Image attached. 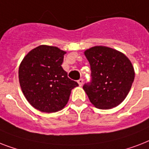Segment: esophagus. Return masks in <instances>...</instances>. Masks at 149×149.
Segmentation results:
<instances>
[{
  "mask_svg": "<svg viewBox=\"0 0 149 149\" xmlns=\"http://www.w3.org/2000/svg\"><path fill=\"white\" fill-rule=\"evenodd\" d=\"M78 84H79V86H81L82 85H83V84H84V79H79V80H78Z\"/></svg>",
  "mask_w": 149,
  "mask_h": 149,
  "instance_id": "obj_1",
  "label": "esophagus"
}]
</instances>
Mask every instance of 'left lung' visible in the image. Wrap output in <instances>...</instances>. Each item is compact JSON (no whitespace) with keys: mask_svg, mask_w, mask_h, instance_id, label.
Masks as SVG:
<instances>
[{"mask_svg":"<svg viewBox=\"0 0 149 149\" xmlns=\"http://www.w3.org/2000/svg\"><path fill=\"white\" fill-rule=\"evenodd\" d=\"M91 65V80L83 88L99 109L115 107L125 99L134 79L131 61L124 54L105 46L84 52Z\"/></svg>","mask_w":149,"mask_h":149,"instance_id":"obj_1","label":"left lung"}]
</instances>
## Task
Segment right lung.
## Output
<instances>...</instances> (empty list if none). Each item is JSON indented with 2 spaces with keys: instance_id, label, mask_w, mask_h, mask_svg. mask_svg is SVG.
I'll return each instance as SVG.
<instances>
[{
  "instance_id": "1",
  "label": "right lung",
  "mask_w": 149,
  "mask_h": 149,
  "mask_svg": "<svg viewBox=\"0 0 149 149\" xmlns=\"http://www.w3.org/2000/svg\"><path fill=\"white\" fill-rule=\"evenodd\" d=\"M65 52L40 45L29 52L19 66L18 78L27 100L35 108L53 113L66 105L72 89L79 86L62 67Z\"/></svg>"
}]
</instances>
